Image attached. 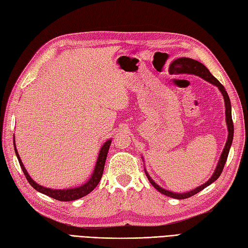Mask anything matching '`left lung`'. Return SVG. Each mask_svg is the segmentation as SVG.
I'll use <instances>...</instances> for the list:
<instances>
[{
    "label": "left lung",
    "mask_w": 248,
    "mask_h": 248,
    "mask_svg": "<svg viewBox=\"0 0 248 248\" xmlns=\"http://www.w3.org/2000/svg\"><path fill=\"white\" fill-rule=\"evenodd\" d=\"M176 71L178 73H187V74H194L199 76V78L205 79L206 81L211 82L214 86L218 87V89L220 90V92L223 95V98H224V103H225V116H226V124H227V130H228V137H227V141L225 143V147L223 149V152H222V154L220 156V159L219 162L217 164V168H216L215 172L213 174V176L209 178L204 185H202L200 186H198L197 188L193 189V190H189V192L186 193H173V192H170L168 189H164L162 187H160L159 186L155 183V181H153V179L151 178L150 175L148 174L147 170H144V173L147 175L149 181L151 182V185L153 186L158 192H160L161 194L166 195L168 197H172V198L175 199H186L188 197H192L195 194L201 192L202 189H204L206 186H208L209 185H212L214 181L217 180L219 178V176L221 175L222 170H223L224 168V164L226 162L227 159V156L228 153H230V149H231V145L232 142V138H233V124H232V106H231V100L230 97H228V94L225 91V88L223 87V85H221V82L215 78V76L212 75V73L208 71V69L201 63L198 61H195L193 59H188V58H180V59H177L175 60L172 63H170V72H173Z\"/></svg>",
    "instance_id": "obj_1"
}]
</instances>
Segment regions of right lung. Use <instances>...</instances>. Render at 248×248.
I'll use <instances>...</instances> for the list:
<instances>
[{
  "instance_id": "1",
  "label": "right lung",
  "mask_w": 248,
  "mask_h": 248,
  "mask_svg": "<svg viewBox=\"0 0 248 248\" xmlns=\"http://www.w3.org/2000/svg\"><path fill=\"white\" fill-rule=\"evenodd\" d=\"M111 141H112L111 139H109V140L106 141L103 147H101V149L99 151V154H98L96 164H95L94 172L91 176V178L89 179V181L81 186L75 187V188H68V189H52V188L44 187L40 185H37V183L35 181H33L32 178H31V177L29 176L26 169H25L24 164H23L21 158H20V155H18L17 150L16 148L15 140H14V144H15V151H16V155L17 157L18 162H20V166L23 170L24 175H25V177H26V179L28 180V182L30 183L31 186L35 188L37 192H40L42 194H45L49 197H51V198H53V199L60 200V201H73V200H76V199L82 198L84 196H87L89 193H91L92 190L97 186V185L101 179V176H103V173H104L105 163H106L108 151H109Z\"/></svg>"
}]
</instances>
